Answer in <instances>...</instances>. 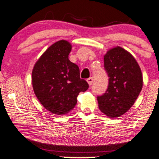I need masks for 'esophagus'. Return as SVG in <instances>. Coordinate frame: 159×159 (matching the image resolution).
Segmentation results:
<instances>
[{"label":"esophagus","mask_w":159,"mask_h":159,"mask_svg":"<svg viewBox=\"0 0 159 159\" xmlns=\"http://www.w3.org/2000/svg\"><path fill=\"white\" fill-rule=\"evenodd\" d=\"M87 83H88V84H89V85H92L93 81V78L92 77H91V78H87Z\"/></svg>","instance_id":"obj_1"}]
</instances>
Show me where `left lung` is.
I'll use <instances>...</instances> for the list:
<instances>
[{
    "mask_svg": "<svg viewBox=\"0 0 159 159\" xmlns=\"http://www.w3.org/2000/svg\"><path fill=\"white\" fill-rule=\"evenodd\" d=\"M104 66L109 84L105 93L97 97L98 107L108 117H118L132 107L139 96L143 87L141 69L135 58L120 46L107 51Z\"/></svg>",
    "mask_w": 159,
    "mask_h": 159,
    "instance_id": "1",
    "label": "left lung"
}]
</instances>
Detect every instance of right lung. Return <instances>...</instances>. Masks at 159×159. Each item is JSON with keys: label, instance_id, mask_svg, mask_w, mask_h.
<instances>
[{"label": "right lung", "instance_id": "add662e5", "mask_svg": "<svg viewBox=\"0 0 159 159\" xmlns=\"http://www.w3.org/2000/svg\"><path fill=\"white\" fill-rule=\"evenodd\" d=\"M72 45L56 42L42 54L32 71V85L36 98L54 114L64 115L74 108L80 92L89 85L80 78L79 68L69 60Z\"/></svg>", "mask_w": 159, "mask_h": 159}]
</instances>
